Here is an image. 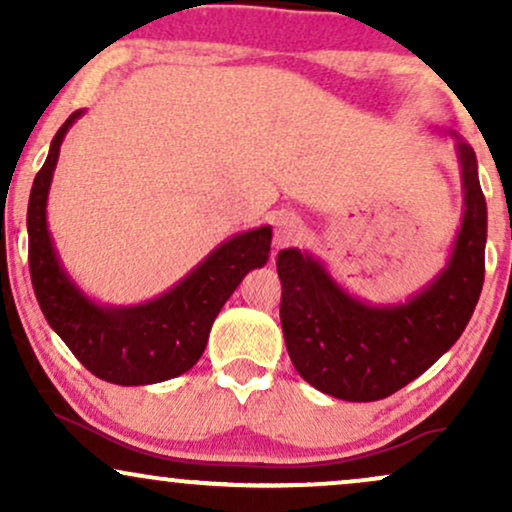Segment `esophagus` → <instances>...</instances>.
<instances>
[{
  "mask_svg": "<svg viewBox=\"0 0 512 512\" xmlns=\"http://www.w3.org/2000/svg\"><path fill=\"white\" fill-rule=\"evenodd\" d=\"M303 236V223L291 211H279L274 216V248H286Z\"/></svg>",
  "mask_w": 512,
  "mask_h": 512,
  "instance_id": "34e87169",
  "label": "esophagus"
}]
</instances>
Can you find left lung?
I'll list each match as a JSON object with an SVG mask.
<instances>
[{
	"instance_id": "1",
	"label": "left lung",
	"mask_w": 512,
	"mask_h": 512,
	"mask_svg": "<svg viewBox=\"0 0 512 512\" xmlns=\"http://www.w3.org/2000/svg\"><path fill=\"white\" fill-rule=\"evenodd\" d=\"M462 223L445 267L404 303L375 305L342 289L310 252L276 257L281 330L305 383L346 402H375L402 390L460 339L484 286L486 199L474 149L457 137Z\"/></svg>"
}]
</instances>
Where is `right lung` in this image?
<instances>
[{"mask_svg": "<svg viewBox=\"0 0 512 512\" xmlns=\"http://www.w3.org/2000/svg\"><path fill=\"white\" fill-rule=\"evenodd\" d=\"M84 110L57 129L28 199V267L48 325L93 375L115 385H154L187 373L207 349L223 303L272 248V226L236 233L214 248L166 293L137 305L88 298L57 255L48 228V195L64 134Z\"/></svg>", "mask_w": 512, "mask_h": 512, "instance_id": "obj_1", "label": "right lung"}]
</instances>
